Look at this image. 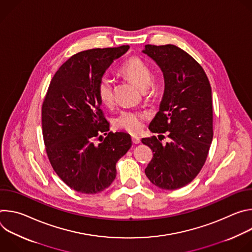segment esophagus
I'll return each mask as SVG.
<instances>
[{
    "mask_svg": "<svg viewBox=\"0 0 252 252\" xmlns=\"http://www.w3.org/2000/svg\"><path fill=\"white\" fill-rule=\"evenodd\" d=\"M131 141L134 143V145H137V143L140 142V138L138 136L134 135V136H131Z\"/></svg>",
    "mask_w": 252,
    "mask_h": 252,
    "instance_id": "34e87169",
    "label": "esophagus"
}]
</instances>
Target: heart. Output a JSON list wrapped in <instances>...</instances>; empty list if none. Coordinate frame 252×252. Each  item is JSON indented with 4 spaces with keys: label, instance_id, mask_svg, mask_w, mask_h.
Segmentation results:
<instances>
[{
    "label": "heart",
    "instance_id": "obj_1",
    "mask_svg": "<svg viewBox=\"0 0 252 252\" xmlns=\"http://www.w3.org/2000/svg\"><path fill=\"white\" fill-rule=\"evenodd\" d=\"M120 73L133 82L139 88H151L152 70L149 64L138 57H130L120 66ZM96 94L99 100L110 105L114 100V85L111 78L102 76L96 83ZM147 119L145 113L135 111H123L115 120L117 127L126 130L130 133H137L143 126V122Z\"/></svg>",
    "mask_w": 252,
    "mask_h": 252
}]
</instances>
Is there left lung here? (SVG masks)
<instances>
[{
    "mask_svg": "<svg viewBox=\"0 0 252 252\" xmlns=\"http://www.w3.org/2000/svg\"><path fill=\"white\" fill-rule=\"evenodd\" d=\"M159 65L164 78V93L159 112L150 125L155 133L164 135L142 138L153 158L145 172L156 187L177 189L201 170L213 136L211 87L202 66L187 52L174 45H146L142 51Z\"/></svg>",
    "mask_w": 252,
    "mask_h": 252,
    "instance_id": "left-lung-1",
    "label": "left lung"
}]
</instances>
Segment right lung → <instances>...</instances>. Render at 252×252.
Returning a JSON list of instances; mask_svg holds the SVG:
<instances>
[{
  "mask_svg": "<svg viewBox=\"0 0 252 252\" xmlns=\"http://www.w3.org/2000/svg\"><path fill=\"white\" fill-rule=\"evenodd\" d=\"M128 48L93 49L71 56L57 70L43 101L47 156L59 177L78 192L94 194L109 188L117 175L116 163L131 146L129 134L109 131L96 94L98 79Z\"/></svg>",
  "mask_w": 252,
  "mask_h": 252,
  "instance_id": "add662e5",
  "label": "right lung"
}]
</instances>
